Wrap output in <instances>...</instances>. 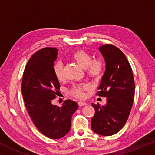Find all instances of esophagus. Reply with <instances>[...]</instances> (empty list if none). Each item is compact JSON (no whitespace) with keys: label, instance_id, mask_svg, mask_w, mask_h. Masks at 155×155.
Here are the masks:
<instances>
[{"label":"esophagus","instance_id":"esophagus-1","mask_svg":"<svg viewBox=\"0 0 155 155\" xmlns=\"http://www.w3.org/2000/svg\"><path fill=\"white\" fill-rule=\"evenodd\" d=\"M86 104H87V103H86V102H83V101L78 102V105H79L80 107L85 106V105H86Z\"/></svg>","mask_w":155,"mask_h":155}]
</instances>
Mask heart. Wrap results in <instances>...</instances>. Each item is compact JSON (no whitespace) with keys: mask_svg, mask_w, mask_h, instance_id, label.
Instances as JSON below:
<instances>
[{"mask_svg":"<svg viewBox=\"0 0 155 155\" xmlns=\"http://www.w3.org/2000/svg\"><path fill=\"white\" fill-rule=\"evenodd\" d=\"M71 58L83 69H86L87 74L91 78H97L102 70V64L100 60H93V58L87 52L77 51L71 55ZM55 75L58 81H62L64 78L63 65L61 62L56 63L54 67ZM89 86L87 84L75 85L72 88V94L78 97L84 96V91L88 90Z\"/></svg>","mask_w":155,"mask_h":155,"instance_id":"b5f03b06","label":"heart"}]
</instances>
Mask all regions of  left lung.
Listing matches in <instances>:
<instances>
[{"label": "left lung", "instance_id": "1", "mask_svg": "<svg viewBox=\"0 0 155 155\" xmlns=\"http://www.w3.org/2000/svg\"><path fill=\"white\" fill-rule=\"evenodd\" d=\"M105 62V71L98 87L99 96L106 97L107 103H91L95 114L91 128L101 136L118 133L128 118L135 93V82L131 67L125 55L114 45L99 47Z\"/></svg>", "mask_w": 155, "mask_h": 155}]
</instances>
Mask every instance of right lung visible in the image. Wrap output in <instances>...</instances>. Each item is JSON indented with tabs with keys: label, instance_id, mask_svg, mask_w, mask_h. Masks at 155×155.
Returning a JSON list of instances; mask_svg holds the SVG:
<instances>
[{
	"label": "right lung",
	"instance_id": "right-lung-1",
	"mask_svg": "<svg viewBox=\"0 0 155 155\" xmlns=\"http://www.w3.org/2000/svg\"><path fill=\"white\" fill-rule=\"evenodd\" d=\"M58 50L45 48L30 58L24 71L21 93L27 112L39 131L48 138L58 139L68 134L77 102L65 100L61 107L53 104L60 85L54 64Z\"/></svg>",
	"mask_w": 155,
	"mask_h": 155
}]
</instances>
